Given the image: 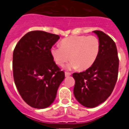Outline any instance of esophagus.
Segmentation results:
<instances>
[{
  "label": "esophagus",
  "instance_id": "esophagus-1",
  "mask_svg": "<svg viewBox=\"0 0 129 129\" xmlns=\"http://www.w3.org/2000/svg\"><path fill=\"white\" fill-rule=\"evenodd\" d=\"M70 75H71V73L67 72H65V76H66V77H68V76H70Z\"/></svg>",
  "mask_w": 129,
  "mask_h": 129
}]
</instances>
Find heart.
I'll use <instances>...</instances> for the list:
<instances>
[{
	"instance_id": "obj_1",
	"label": "heart",
	"mask_w": 129,
	"mask_h": 129,
	"mask_svg": "<svg viewBox=\"0 0 129 129\" xmlns=\"http://www.w3.org/2000/svg\"><path fill=\"white\" fill-rule=\"evenodd\" d=\"M61 46H53L50 53L55 63L63 66L70 59L68 68L86 70L94 63L100 52V41L94 35H72L60 42Z\"/></svg>"
}]
</instances>
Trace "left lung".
<instances>
[{"label":"left lung","mask_w":129,"mask_h":129,"mask_svg":"<svg viewBox=\"0 0 129 129\" xmlns=\"http://www.w3.org/2000/svg\"><path fill=\"white\" fill-rule=\"evenodd\" d=\"M100 43L98 56L85 71L74 73V94L79 103L94 108L103 103L112 94L118 76L119 58L114 41L101 31L95 30Z\"/></svg>","instance_id":"8db88e82"}]
</instances>
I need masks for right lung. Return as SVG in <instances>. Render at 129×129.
Listing matches in <instances>:
<instances>
[{
	"instance_id": "add662e5",
	"label": "right lung",
	"mask_w": 129,
	"mask_h": 129,
	"mask_svg": "<svg viewBox=\"0 0 129 129\" xmlns=\"http://www.w3.org/2000/svg\"><path fill=\"white\" fill-rule=\"evenodd\" d=\"M59 36L43 31L24 35L13 50V72L16 87L28 105L45 109L54 101L64 72L50 53Z\"/></svg>"
}]
</instances>
